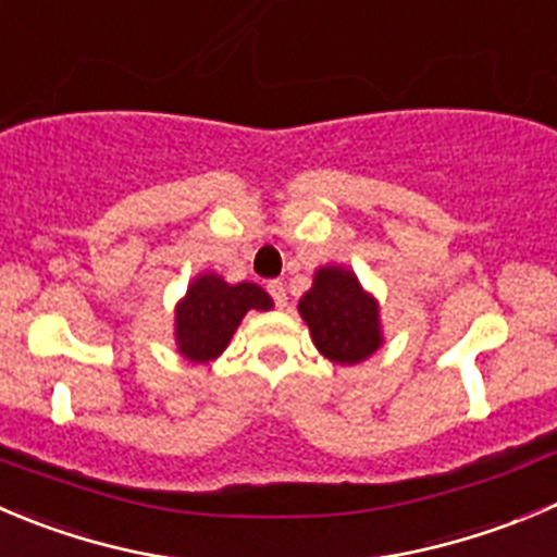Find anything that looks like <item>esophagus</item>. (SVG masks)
<instances>
[{"label": "esophagus", "instance_id": "34e87169", "mask_svg": "<svg viewBox=\"0 0 557 557\" xmlns=\"http://www.w3.org/2000/svg\"><path fill=\"white\" fill-rule=\"evenodd\" d=\"M267 288H269V294H272L274 305H277V307H285V305H288V294H285L283 280H272V283H269Z\"/></svg>", "mask_w": 557, "mask_h": 557}]
</instances>
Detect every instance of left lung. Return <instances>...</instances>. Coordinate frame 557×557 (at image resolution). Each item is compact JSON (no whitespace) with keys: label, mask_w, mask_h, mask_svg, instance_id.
Returning <instances> with one entry per match:
<instances>
[{"label":"left lung","mask_w":557,"mask_h":557,"mask_svg":"<svg viewBox=\"0 0 557 557\" xmlns=\"http://www.w3.org/2000/svg\"><path fill=\"white\" fill-rule=\"evenodd\" d=\"M312 343L334 364H359L383 343L377 301L345 267H321L299 299Z\"/></svg>","instance_id":"8db88e82"}]
</instances>
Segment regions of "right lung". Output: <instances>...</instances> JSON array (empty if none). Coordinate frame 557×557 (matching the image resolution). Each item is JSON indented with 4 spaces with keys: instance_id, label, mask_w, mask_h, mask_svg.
Wrapping results in <instances>:
<instances>
[{
    "instance_id": "right-lung-1",
    "label": "right lung",
    "mask_w": 557,
    "mask_h": 557,
    "mask_svg": "<svg viewBox=\"0 0 557 557\" xmlns=\"http://www.w3.org/2000/svg\"><path fill=\"white\" fill-rule=\"evenodd\" d=\"M272 296L256 283H225L220 274L203 272L176 305V348L185 359L212 361L228 348L247 310H272Z\"/></svg>"
}]
</instances>
